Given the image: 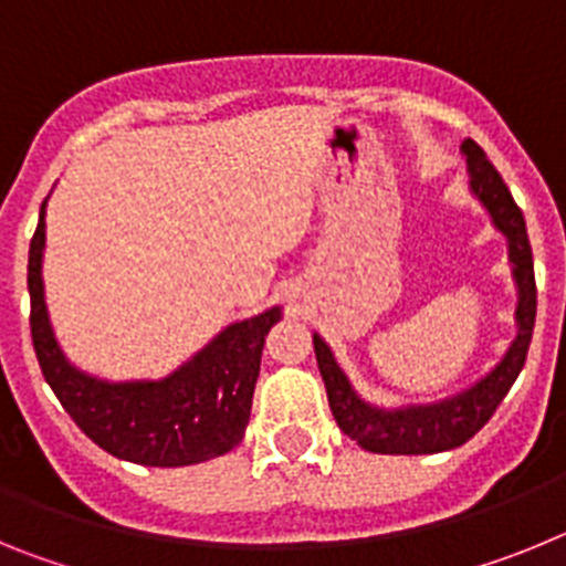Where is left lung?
Returning <instances> with one entry per match:
<instances>
[{"label":"left lung","mask_w":566,"mask_h":566,"mask_svg":"<svg viewBox=\"0 0 566 566\" xmlns=\"http://www.w3.org/2000/svg\"><path fill=\"white\" fill-rule=\"evenodd\" d=\"M462 153L468 158L470 192L476 195V201L488 209L493 227L507 238V258L518 289V334L510 343L507 354L496 363V368L484 374L479 382L453 397L439 399V402L402 405V408H377V405L365 402L337 365L326 339L314 334V354H317L319 374L326 382L328 405H332L339 431L371 453L417 457V453L451 451V448L464 444L496 413L499 402L507 397L510 385L516 382L524 359H527L533 326H536V274H533V249H530L524 214L513 201L502 175L488 161L484 149L476 142L464 138Z\"/></svg>","instance_id":"8db88e82"}]
</instances>
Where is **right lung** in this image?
Segmentation results:
<instances>
[{
	"instance_id": "1",
	"label": "right lung",
	"mask_w": 566,
	"mask_h": 566,
	"mask_svg": "<svg viewBox=\"0 0 566 566\" xmlns=\"http://www.w3.org/2000/svg\"><path fill=\"white\" fill-rule=\"evenodd\" d=\"M44 207L30 240V334L39 365L64 411L98 448L147 468H184L223 457L243 439L260 354L280 306L223 328L164 379L109 382L64 357L44 306Z\"/></svg>"
}]
</instances>
